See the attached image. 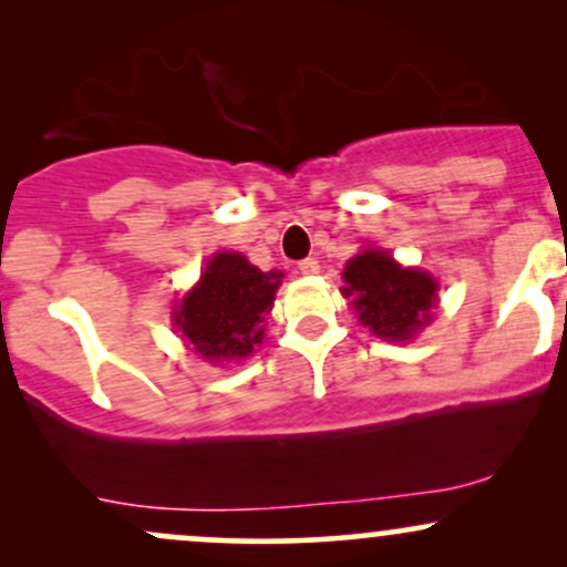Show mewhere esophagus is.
<instances>
[{
  "label": "esophagus",
  "mask_w": 567,
  "mask_h": 567,
  "mask_svg": "<svg viewBox=\"0 0 567 567\" xmlns=\"http://www.w3.org/2000/svg\"><path fill=\"white\" fill-rule=\"evenodd\" d=\"M298 271L306 277L320 275V261H315V258H303V261H298Z\"/></svg>",
  "instance_id": "34e87169"
}]
</instances>
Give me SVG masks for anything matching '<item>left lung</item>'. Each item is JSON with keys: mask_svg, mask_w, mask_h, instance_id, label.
Here are the masks:
<instances>
[{"mask_svg": "<svg viewBox=\"0 0 567 567\" xmlns=\"http://www.w3.org/2000/svg\"><path fill=\"white\" fill-rule=\"evenodd\" d=\"M360 322L386 341H408L429 322L437 282L419 269H402L386 250H365L343 269Z\"/></svg>", "mask_w": 567, "mask_h": 567, "instance_id": "left-lung-1", "label": "left lung"}]
</instances>
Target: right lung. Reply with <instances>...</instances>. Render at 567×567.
Here are the masks:
<instances>
[{
    "mask_svg": "<svg viewBox=\"0 0 567 567\" xmlns=\"http://www.w3.org/2000/svg\"><path fill=\"white\" fill-rule=\"evenodd\" d=\"M279 271L264 275L239 252L210 258L199 285L175 311V324L205 360H239L264 341L266 317L275 306Z\"/></svg>",
    "mask_w": 567,
    "mask_h": 567,
    "instance_id": "right-lung-1",
    "label": "right lung"
}]
</instances>
